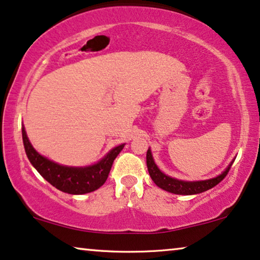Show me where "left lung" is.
Segmentation results:
<instances>
[{"label": "left lung", "mask_w": 260, "mask_h": 260, "mask_svg": "<svg viewBox=\"0 0 260 260\" xmlns=\"http://www.w3.org/2000/svg\"><path fill=\"white\" fill-rule=\"evenodd\" d=\"M232 165H233V161L230 163V166L225 169V172L220 174L219 176L214 177V179L204 180V181H182V180L174 179V177H170L168 175H166L165 173H162L161 170L158 169V167L156 166V163L154 162L150 148H149L147 151L148 172L156 186H158L159 188H162V189L169 191V193L180 194V195L199 194V193H202V191L211 189L213 187H215L216 184L221 182V181L225 179V176L229 174L231 166Z\"/></svg>", "instance_id": "1"}]
</instances>
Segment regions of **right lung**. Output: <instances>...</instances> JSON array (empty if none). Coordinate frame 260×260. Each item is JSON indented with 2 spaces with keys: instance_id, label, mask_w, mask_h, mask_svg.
Listing matches in <instances>:
<instances>
[{
  "instance_id": "1",
  "label": "right lung",
  "mask_w": 260,
  "mask_h": 260,
  "mask_svg": "<svg viewBox=\"0 0 260 260\" xmlns=\"http://www.w3.org/2000/svg\"><path fill=\"white\" fill-rule=\"evenodd\" d=\"M22 140L27 157L39 174L56 189L74 195L91 193L102 187L108 179L113 161L124 148V144L113 148L95 165L67 167L58 165L39 154L28 140L24 126H22Z\"/></svg>"
}]
</instances>
